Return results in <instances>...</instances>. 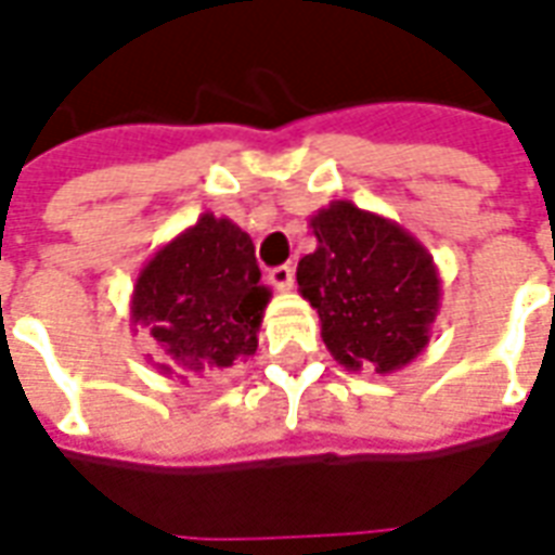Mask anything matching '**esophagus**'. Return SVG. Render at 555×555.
Segmentation results:
<instances>
[{
	"label": "esophagus",
	"mask_w": 555,
	"mask_h": 555,
	"mask_svg": "<svg viewBox=\"0 0 555 555\" xmlns=\"http://www.w3.org/2000/svg\"><path fill=\"white\" fill-rule=\"evenodd\" d=\"M270 285L276 291H291L294 288V270H291L288 264L273 267V270H270Z\"/></svg>",
	"instance_id": "esophagus-1"
}]
</instances>
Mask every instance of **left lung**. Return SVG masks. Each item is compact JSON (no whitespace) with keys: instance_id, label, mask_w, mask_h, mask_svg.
<instances>
[{"instance_id":"8db88e82","label":"left lung","mask_w":555,"mask_h":555,"mask_svg":"<svg viewBox=\"0 0 555 555\" xmlns=\"http://www.w3.org/2000/svg\"><path fill=\"white\" fill-rule=\"evenodd\" d=\"M318 249L297 285L321 318V338L348 372H401L430 341L442 297L434 255L396 219L338 198L309 217Z\"/></svg>"}]
</instances>
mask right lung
<instances>
[{
  "label": "right lung",
  "mask_w": 555,
  "mask_h": 555,
  "mask_svg": "<svg viewBox=\"0 0 555 555\" xmlns=\"http://www.w3.org/2000/svg\"><path fill=\"white\" fill-rule=\"evenodd\" d=\"M267 302L253 237L229 217L202 214L139 270L130 324L154 338L159 374L222 372L255 357Z\"/></svg>",
  "instance_id": "add662e5"
}]
</instances>
